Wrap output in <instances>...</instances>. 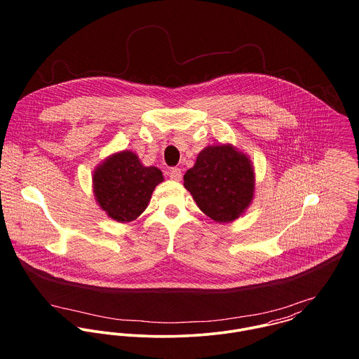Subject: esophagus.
<instances>
[{
	"instance_id": "obj_1",
	"label": "esophagus",
	"mask_w": 359,
	"mask_h": 359,
	"mask_svg": "<svg viewBox=\"0 0 359 359\" xmlns=\"http://www.w3.org/2000/svg\"><path fill=\"white\" fill-rule=\"evenodd\" d=\"M168 175H170V178L174 180V181H181V178H182V172H181V170L177 168V167L171 168L170 172H168Z\"/></svg>"
}]
</instances>
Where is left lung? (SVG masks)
Masks as SVG:
<instances>
[{"label":"left lung","mask_w":359,"mask_h":359,"mask_svg":"<svg viewBox=\"0 0 359 359\" xmlns=\"http://www.w3.org/2000/svg\"><path fill=\"white\" fill-rule=\"evenodd\" d=\"M184 187L205 215L229 222L250 205L255 172L250 160L232 147H207L184 175Z\"/></svg>","instance_id":"left-lung-1"}]
</instances>
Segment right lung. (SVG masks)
Returning a JSON list of instances; mask_svg holds the SVG:
<instances>
[{"instance_id":"1","label":"right lung","mask_w":359,"mask_h":359,"mask_svg":"<svg viewBox=\"0 0 359 359\" xmlns=\"http://www.w3.org/2000/svg\"><path fill=\"white\" fill-rule=\"evenodd\" d=\"M161 181L158 168L142 165L137 154L124 151L109 157L94 172V192L109 217L128 222L144 212Z\"/></svg>"}]
</instances>
